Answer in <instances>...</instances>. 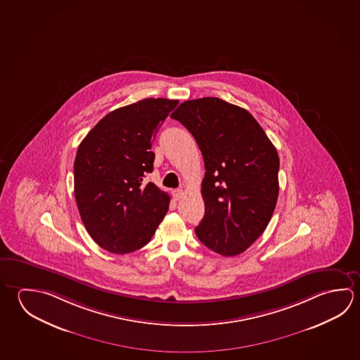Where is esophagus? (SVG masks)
Returning <instances> with one entry per match:
<instances>
[{
    "mask_svg": "<svg viewBox=\"0 0 360 360\" xmlns=\"http://www.w3.org/2000/svg\"><path fill=\"white\" fill-rule=\"evenodd\" d=\"M172 195H173V197H174L176 200H179L183 195V191L182 189H173V191H172Z\"/></svg>",
    "mask_w": 360,
    "mask_h": 360,
    "instance_id": "34e87169",
    "label": "esophagus"
}]
</instances>
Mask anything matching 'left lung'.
<instances>
[{"instance_id": "8db88e82", "label": "left lung", "mask_w": 360, "mask_h": 360, "mask_svg": "<svg viewBox=\"0 0 360 360\" xmlns=\"http://www.w3.org/2000/svg\"><path fill=\"white\" fill-rule=\"evenodd\" d=\"M171 117L193 135L205 162L197 238L224 257L245 252L277 205L276 148L250 112L217 97L182 102Z\"/></svg>"}]
</instances>
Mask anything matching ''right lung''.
<instances>
[{
    "label": "right lung",
    "mask_w": 360,
    "mask_h": 360,
    "mask_svg": "<svg viewBox=\"0 0 360 360\" xmlns=\"http://www.w3.org/2000/svg\"><path fill=\"white\" fill-rule=\"evenodd\" d=\"M177 100L144 98L97 122L78 146L75 197L89 236L115 254L146 245L169 207V195L146 184L159 127Z\"/></svg>",
    "instance_id": "1"
}]
</instances>
